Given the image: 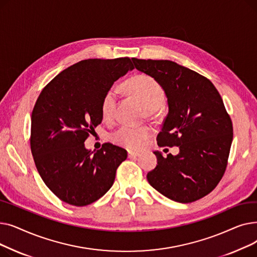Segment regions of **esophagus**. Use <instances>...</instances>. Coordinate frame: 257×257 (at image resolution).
Instances as JSON below:
<instances>
[{"label":"esophagus","mask_w":257,"mask_h":257,"mask_svg":"<svg viewBox=\"0 0 257 257\" xmlns=\"http://www.w3.org/2000/svg\"><path fill=\"white\" fill-rule=\"evenodd\" d=\"M141 154L139 152H132V151H128V157L129 158H137L139 157Z\"/></svg>","instance_id":"1"}]
</instances>
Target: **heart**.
I'll use <instances>...</instances> for the list:
<instances>
[{
	"label": "heart",
	"instance_id": "heart-1",
	"mask_svg": "<svg viewBox=\"0 0 257 257\" xmlns=\"http://www.w3.org/2000/svg\"><path fill=\"white\" fill-rule=\"evenodd\" d=\"M125 88L150 113L163 105L166 99L164 88L154 78L148 75L132 77L125 83ZM116 99L117 96L114 89H109L104 94L101 103V113L105 120H110L113 117ZM150 136L151 130L146 126H121L110 134V141L117 146L134 150L140 149Z\"/></svg>",
	"mask_w": 257,
	"mask_h": 257
}]
</instances>
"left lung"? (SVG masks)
<instances>
[{
    "label": "left lung",
    "mask_w": 257,
    "mask_h": 257,
    "mask_svg": "<svg viewBox=\"0 0 257 257\" xmlns=\"http://www.w3.org/2000/svg\"><path fill=\"white\" fill-rule=\"evenodd\" d=\"M136 69L164 88L169 112L157 136L160 147H179L164 157L147 179L167 198L191 203L208 195L222 179L233 138L230 116L219 91L202 75L171 60L132 58Z\"/></svg>",
    "instance_id": "8db88e82"
}]
</instances>
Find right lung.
Wrapping results in <instances>:
<instances>
[{"label": "right lung", "instance_id": "obj_1", "mask_svg": "<svg viewBox=\"0 0 257 257\" xmlns=\"http://www.w3.org/2000/svg\"><path fill=\"white\" fill-rule=\"evenodd\" d=\"M134 66L128 57L79 61L40 92L31 115V152L46 185L60 200L85 206L112 186L123 148L106 143L98 151L84 142L101 121L104 94Z\"/></svg>", "mask_w": 257, "mask_h": 257}]
</instances>
